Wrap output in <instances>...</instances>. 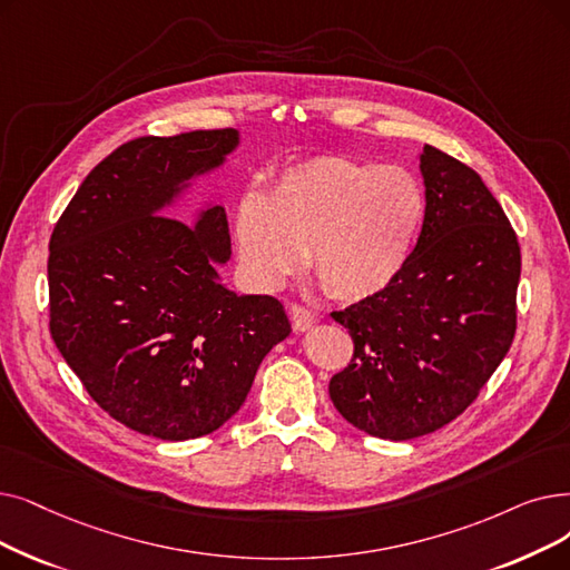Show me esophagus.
<instances>
[{
  "mask_svg": "<svg viewBox=\"0 0 570 570\" xmlns=\"http://www.w3.org/2000/svg\"><path fill=\"white\" fill-rule=\"evenodd\" d=\"M288 312H291L293 328L298 331V333H303V331H309V328L314 326V314H312V309H307L305 305L293 303V305L288 307Z\"/></svg>",
  "mask_w": 570,
  "mask_h": 570,
  "instance_id": "34e87169",
  "label": "esophagus"
}]
</instances>
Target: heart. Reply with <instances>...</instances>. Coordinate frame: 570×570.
I'll return each instance as SVG.
<instances>
[{
    "label": "heart",
    "instance_id": "1",
    "mask_svg": "<svg viewBox=\"0 0 570 570\" xmlns=\"http://www.w3.org/2000/svg\"><path fill=\"white\" fill-rule=\"evenodd\" d=\"M426 214L410 169L350 156H316L284 169L269 193H246L233 233L246 279L277 288L305 252L321 288L337 301L384 291L405 267Z\"/></svg>",
    "mask_w": 570,
    "mask_h": 570
}]
</instances>
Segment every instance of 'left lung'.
<instances>
[{"mask_svg":"<svg viewBox=\"0 0 570 570\" xmlns=\"http://www.w3.org/2000/svg\"><path fill=\"white\" fill-rule=\"evenodd\" d=\"M422 233L401 275L333 318L354 356L328 384L337 412L384 440L450 424L505 358L517 331L522 254L475 169L424 146Z\"/></svg>","mask_w":570,"mask_h":570,"instance_id":"8db88e82","label":"left lung"}]
</instances>
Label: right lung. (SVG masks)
I'll use <instances>...</instances> for the list:
<instances>
[{
  "mask_svg": "<svg viewBox=\"0 0 570 570\" xmlns=\"http://www.w3.org/2000/svg\"><path fill=\"white\" fill-rule=\"evenodd\" d=\"M239 132L139 137L97 165L48 244L51 337L90 399L160 440L200 438L242 407L267 352L291 333L272 295H237L226 209L195 226L163 216L193 177L224 165Z\"/></svg>",
  "mask_w": 570,
  "mask_h": 570,
  "instance_id": "right-lung-1",
  "label": "right lung"
}]
</instances>
